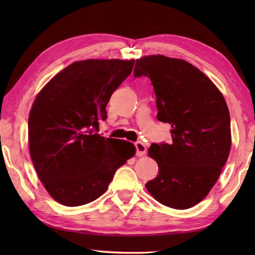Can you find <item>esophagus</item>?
I'll use <instances>...</instances> for the list:
<instances>
[{"label":"esophagus","mask_w":255,"mask_h":255,"mask_svg":"<svg viewBox=\"0 0 255 255\" xmlns=\"http://www.w3.org/2000/svg\"><path fill=\"white\" fill-rule=\"evenodd\" d=\"M134 145H136V153L138 156H142L145 152H147V145H145L143 142L137 141L134 143Z\"/></svg>","instance_id":"1"}]
</instances>
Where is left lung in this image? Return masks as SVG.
<instances>
[{"instance_id": "left-lung-1", "label": "left lung", "mask_w": 255, "mask_h": 255, "mask_svg": "<svg viewBox=\"0 0 255 255\" xmlns=\"http://www.w3.org/2000/svg\"><path fill=\"white\" fill-rule=\"evenodd\" d=\"M133 75L151 80L156 117L171 125L172 142L152 143L149 149L159 172L145 187L162 205L191 208L207 196L229 156L227 103L210 79L182 59L142 57L136 61Z\"/></svg>"}]
</instances>
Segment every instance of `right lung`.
Listing matches in <instances>:
<instances>
[{"mask_svg":"<svg viewBox=\"0 0 255 255\" xmlns=\"http://www.w3.org/2000/svg\"><path fill=\"white\" fill-rule=\"evenodd\" d=\"M133 63L77 61L37 95L28 118L29 152L39 180L61 205L75 207L99 198L118 167L136 153L132 143L97 133L107 103Z\"/></svg>","mask_w":255,"mask_h":255,"instance_id":"right-lung-1","label":"right lung"}]
</instances>
